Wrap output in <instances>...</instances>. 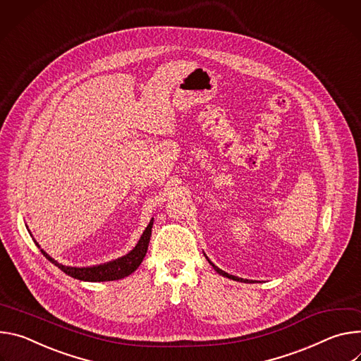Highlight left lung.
<instances>
[{"mask_svg":"<svg viewBox=\"0 0 361 361\" xmlns=\"http://www.w3.org/2000/svg\"><path fill=\"white\" fill-rule=\"evenodd\" d=\"M208 259V258H207ZM208 262L214 267V269L218 272V274H221L222 276H226V278H229V279H233V281H241V283H254V281H250V279H244V278H238V276H235V275H231V274H228V272H225V271H222V269H219L214 262H211L209 259H208Z\"/></svg>","mask_w":361,"mask_h":361,"instance_id":"8db88e82","label":"left lung"}]
</instances>
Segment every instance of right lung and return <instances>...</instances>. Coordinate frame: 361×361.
Masks as SVG:
<instances>
[{
	"instance_id": "1",
	"label": "right lung",
	"mask_w": 361,
	"mask_h": 361,
	"mask_svg": "<svg viewBox=\"0 0 361 361\" xmlns=\"http://www.w3.org/2000/svg\"><path fill=\"white\" fill-rule=\"evenodd\" d=\"M152 226H153V218L149 222L147 228L145 229L143 235L140 236L137 245L125 257L117 258L114 261L106 262V264H100V265H94V267H67L63 264H59L57 261H54L46 251L42 250V254L50 261L53 262L56 267H59L63 272H66L67 275L75 278V279H82V281H92V283H100V281H114V279H122L128 275H130L132 272H135L137 269V267L142 264L146 252H147V247H149V241H150V235H152ZM35 243V241H34ZM35 245L39 248V245L35 243Z\"/></svg>"
}]
</instances>
